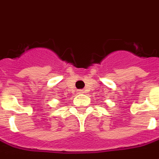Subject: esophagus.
Segmentation results:
<instances>
[{"label":"esophagus","mask_w":159,"mask_h":159,"mask_svg":"<svg viewBox=\"0 0 159 159\" xmlns=\"http://www.w3.org/2000/svg\"><path fill=\"white\" fill-rule=\"evenodd\" d=\"M80 93H84V90H80Z\"/></svg>","instance_id":"esophagus-1"}]
</instances>
